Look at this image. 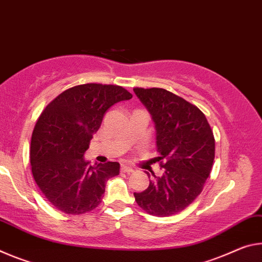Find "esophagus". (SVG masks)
Here are the masks:
<instances>
[{
    "instance_id": "1",
    "label": "esophagus",
    "mask_w": 262,
    "mask_h": 262,
    "mask_svg": "<svg viewBox=\"0 0 262 262\" xmlns=\"http://www.w3.org/2000/svg\"><path fill=\"white\" fill-rule=\"evenodd\" d=\"M135 169L132 168V167H130V166H127V165H122L121 166V171L122 173H132V171H134Z\"/></svg>"
}]
</instances>
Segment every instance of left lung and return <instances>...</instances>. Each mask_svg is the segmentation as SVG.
Returning <instances> with one entry per match:
<instances>
[{
	"label": "left lung",
	"mask_w": 262,
	"mask_h": 262,
	"mask_svg": "<svg viewBox=\"0 0 262 262\" xmlns=\"http://www.w3.org/2000/svg\"><path fill=\"white\" fill-rule=\"evenodd\" d=\"M134 92L154 122L158 161H165L160 162L164 174L152 173L156 180L135 192L136 202L149 215H175L194 202L210 175L215 159L212 130L197 106L166 89Z\"/></svg>",
	"instance_id": "8db88e82"
}]
</instances>
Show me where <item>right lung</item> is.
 Segmentation results:
<instances>
[{
  "label": "right lung",
  "mask_w": 262,
  "mask_h": 262,
  "mask_svg": "<svg viewBox=\"0 0 262 262\" xmlns=\"http://www.w3.org/2000/svg\"><path fill=\"white\" fill-rule=\"evenodd\" d=\"M132 95L114 84L87 83L62 92L33 128L30 161L34 181L60 211L81 215L101 203L105 182L119 174L118 162L89 165L83 158L105 111Z\"/></svg>",
  "instance_id": "obj_1"
}]
</instances>
